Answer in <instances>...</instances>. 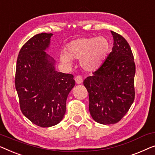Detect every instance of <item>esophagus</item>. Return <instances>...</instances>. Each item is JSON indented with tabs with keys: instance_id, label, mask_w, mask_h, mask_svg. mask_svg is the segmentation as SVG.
Wrapping results in <instances>:
<instances>
[{
	"instance_id": "1",
	"label": "esophagus",
	"mask_w": 155,
	"mask_h": 155,
	"mask_svg": "<svg viewBox=\"0 0 155 155\" xmlns=\"http://www.w3.org/2000/svg\"><path fill=\"white\" fill-rule=\"evenodd\" d=\"M75 81L77 84H80L83 82V78L81 76H77V77H75Z\"/></svg>"
}]
</instances>
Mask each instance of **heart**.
<instances>
[{
	"instance_id": "heart-1",
	"label": "heart",
	"mask_w": 155,
	"mask_h": 155,
	"mask_svg": "<svg viewBox=\"0 0 155 155\" xmlns=\"http://www.w3.org/2000/svg\"><path fill=\"white\" fill-rule=\"evenodd\" d=\"M110 50V43L104 37L81 38L67 45V53L60 55V60L67 67L72 66V59L79 60L80 66L87 71H95L100 67Z\"/></svg>"
}]
</instances>
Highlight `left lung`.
<instances>
[{"instance_id": "left-lung-1", "label": "left lung", "mask_w": 155, "mask_h": 155, "mask_svg": "<svg viewBox=\"0 0 155 155\" xmlns=\"http://www.w3.org/2000/svg\"><path fill=\"white\" fill-rule=\"evenodd\" d=\"M111 33L114 38L112 52L93 74L84 81L91 117L105 125L120 121L135 98L136 65L131 49L123 36Z\"/></svg>"}]
</instances>
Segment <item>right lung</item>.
<instances>
[{
    "mask_svg": "<svg viewBox=\"0 0 155 155\" xmlns=\"http://www.w3.org/2000/svg\"><path fill=\"white\" fill-rule=\"evenodd\" d=\"M52 36L36 34L21 47L15 74L21 112L43 128L55 126L62 120L67 96L75 86L74 76L56 71L55 60L45 53Z\"/></svg>",
    "mask_w": 155,
    "mask_h": 155,
    "instance_id": "obj_1",
    "label": "right lung"
}]
</instances>
